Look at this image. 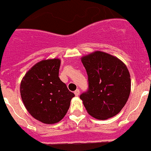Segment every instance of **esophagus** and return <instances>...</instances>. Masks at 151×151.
I'll return each mask as SVG.
<instances>
[{"label": "esophagus", "instance_id": "esophagus-1", "mask_svg": "<svg viewBox=\"0 0 151 151\" xmlns=\"http://www.w3.org/2000/svg\"><path fill=\"white\" fill-rule=\"evenodd\" d=\"M74 95H75L76 96H78V95H80V90H79V89H77V90L74 91Z\"/></svg>", "mask_w": 151, "mask_h": 151}]
</instances>
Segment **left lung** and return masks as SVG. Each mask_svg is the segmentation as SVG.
<instances>
[{
  "instance_id": "8db88e82",
  "label": "left lung",
  "mask_w": 151,
  "mask_h": 151,
  "mask_svg": "<svg viewBox=\"0 0 151 151\" xmlns=\"http://www.w3.org/2000/svg\"><path fill=\"white\" fill-rule=\"evenodd\" d=\"M81 61L88 74V89L80 99L88 114L101 120L117 115L130 94L127 66L118 58L100 51L82 57Z\"/></svg>"
}]
</instances>
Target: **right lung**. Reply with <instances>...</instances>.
<instances>
[{
  "instance_id": "obj_1",
  "label": "right lung",
  "mask_w": 151,
  "mask_h": 151,
  "mask_svg": "<svg viewBox=\"0 0 151 151\" xmlns=\"http://www.w3.org/2000/svg\"><path fill=\"white\" fill-rule=\"evenodd\" d=\"M60 66L59 59L40 61L21 82V96L26 109L35 119L46 124L60 121L74 97L59 78Z\"/></svg>"
}]
</instances>
